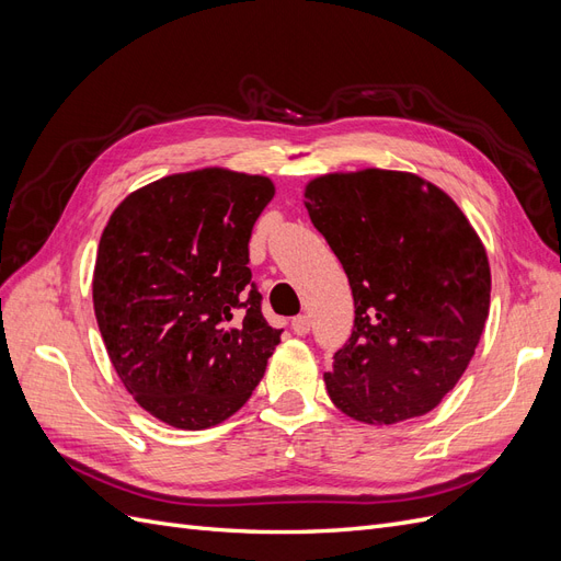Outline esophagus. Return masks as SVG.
Listing matches in <instances>:
<instances>
[{
    "label": "esophagus",
    "instance_id": "34e87169",
    "mask_svg": "<svg viewBox=\"0 0 561 561\" xmlns=\"http://www.w3.org/2000/svg\"><path fill=\"white\" fill-rule=\"evenodd\" d=\"M309 330H311V318L309 316H297L293 320V332L295 334L304 336V334H309Z\"/></svg>",
    "mask_w": 561,
    "mask_h": 561
}]
</instances>
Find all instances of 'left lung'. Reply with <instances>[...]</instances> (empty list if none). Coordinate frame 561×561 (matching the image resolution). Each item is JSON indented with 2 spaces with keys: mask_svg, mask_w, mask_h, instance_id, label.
I'll return each mask as SVG.
<instances>
[{
  "mask_svg": "<svg viewBox=\"0 0 561 561\" xmlns=\"http://www.w3.org/2000/svg\"><path fill=\"white\" fill-rule=\"evenodd\" d=\"M304 206L355 304L348 344L325 371L330 400L371 426L428 414L484 332L491 271L478 231L433 182L381 168L313 178Z\"/></svg>",
  "mask_w": 561,
  "mask_h": 561,
  "instance_id": "1",
  "label": "left lung"
}]
</instances>
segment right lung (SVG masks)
I'll return each mask as SVG.
<instances>
[{
  "label": "right lung",
  "instance_id": "1",
  "mask_svg": "<svg viewBox=\"0 0 561 561\" xmlns=\"http://www.w3.org/2000/svg\"><path fill=\"white\" fill-rule=\"evenodd\" d=\"M276 186L229 168L165 175L128 194L100 236L93 309L118 379L182 431L236 414L280 344L248 268Z\"/></svg>",
  "mask_w": 561,
  "mask_h": 561
}]
</instances>
